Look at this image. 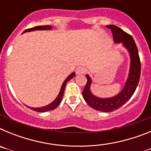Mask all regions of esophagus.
I'll list each match as a JSON object with an SVG mask.
<instances>
[{"mask_svg": "<svg viewBox=\"0 0 151 151\" xmlns=\"http://www.w3.org/2000/svg\"><path fill=\"white\" fill-rule=\"evenodd\" d=\"M86 72V69L82 66H79V67L77 68L76 69V74L77 75H80V74H83Z\"/></svg>", "mask_w": 151, "mask_h": 151, "instance_id": "1", "label": "esophagus"}]
</instances>
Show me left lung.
<instances>
[{
  "label": "left lung",
  "mask_w": 151,
  "mask_h": 151,
  "mask_svg": "<svg viewBox=\"0 0 151 151\" xmlns=\"http://www.w3.org/2000/svg\"><path fill=\"white\" fill-rule=\"evenodd\" d=\"M106 27L111 30L114 42L116 44L122 43V46L129 52L130 56V68L128 78L123 88L118 94L111 97L102 98L93 94L91 91L92 80L88 75H86L88 81L82 91V95L91 107L98 111L109 113L121 107L133 95L140 80L141 62L138 48L132 37L116 26L109 25Z\"/></svg>",
  "instance_id": "obj_1"
}]
</instances>
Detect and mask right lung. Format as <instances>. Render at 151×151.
I'll return each instance as SVG.
<instances>
[{"instance_id":"obj_1","label":"right lung","mask_w":151,"mask_h":151,"mask_svg":"<svg viewBox=\"0 0 151 151\" xmlns=\"http://www.w3.org/2000/svg\"><path fill=\"white\" fill-rule=\"evenodd\" d=\"M52 29V26H35V27H33V28H31V29H26V31H24L23 33L25 32H32V31H36V30H50ZM75 75L76 73H73L69 75V76L66 78V80L64 81L63 83L62 86H61V88L60 91L59 92V94L57 95V97H56V99L54 100L53 102H51L50 104H49L48 105H46L45 106H41V107H37V108H35V107H30V106H28L29 108L32 109V110L36 112H40V113H42V112H47V111H49V110H54L58 106V105L60 104V103L61 102V100L63 98V96L64 94V91H65V87H66V83L69 82V80H71L73 77L75 76Z\"/></svg>"}]
</instances>
